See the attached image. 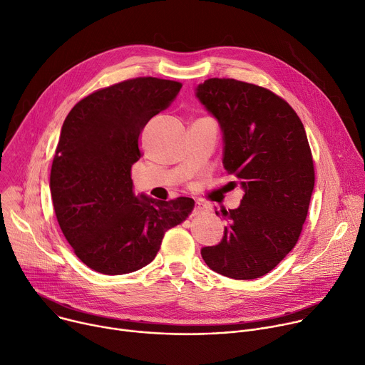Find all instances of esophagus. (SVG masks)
<instances>
[{
    "mask_svg": "<svg viewBox=\"0 0 365 365\" xmlns=\"http://www.w3.org/2000/svg\"><path fill=\"white\" fill-rule=\"evenodd\" d=\"M205 210H207V207H205L204 204H201V202H196V204H195V210H193L192 215H197V214H201V212H204Z\"/></svg>",
    "mask_w": 365,
    "mask_h": 365,
    "instance_id": "esophagus-1",
    "label": "esophagus"
}]
</instances>
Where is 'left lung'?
Wrapping results in <instances>:
<instances>
[{
	"instance_id": "obj_1",
	"label": "left lung",
	"mask_w": 365,
	"mask_h": 365,
	"mask_svg": "<svg viewBox=\"0 0 365 365\" xmlns=\"http://www.w3.org/2000/svg\"><path fill=\"white\" fill-rule=\"evenodd\" d=\"M196 96L218 119L224 168L245 189L240 207L222 214L221 243L201 255L224 277H263L294 249L307 218L314 164L303 122L274 91L235 78H208Z\"/></svg>"
}]
</instances>
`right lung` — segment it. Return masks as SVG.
<instances>
[{
	"label": "right lung",
	"instance_id": "add662e5",
	"mask_svg": "<svg viewBox=\"0 0 365 365\" xmlns=\"http://www.w3.org/2000/svg\"><path fill=\"white\" fill-rule=\"evenodd\" d=\"M182 83L137 77L98 88L65 118L51 169L58 224L96 272L123 275L153 262L164 233L193 211L190 197L158 201L132 192L140 135L168 109Z\"/></svg>",
	"mask_w": 365,
	"mask_h": 365
}]
</instances>
